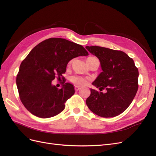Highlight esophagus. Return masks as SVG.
<instances>
[{
	"label": "esophagus",
	"instance_id": "obj_1",
	"mask_svg": "<svg viewBox=\"0 0 156 156\" xmlns=\"http://www.w3.org/2000/svg\"><path fill=\"white\" fill-rule=\"evenodd\" d=\"M75 90H76V91H78L79 90L81 89V87H79V86H75Z\"/></svg>",
	"mask_w": 156,
	"mask_h": 156
}]
</instances>
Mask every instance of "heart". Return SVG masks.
I'll list each match as a JSON object with an SVG mask.
<instances>
[{"instance_id": "heart-1", "label": "heart", "mask_w": 156, "mask_h": 156, "mask_svg": "<svg viewBox=\"0 0 156 156\" xmlns=\"http://www.w3.org/2000/svg\"><path fill=\"white\" fill-rule=\"evenodd\" d=\"M72 62H73V60H70L69 62L68 65L70 66L72 64ZM88 78L81 76V75H73V76L70 77V81H72V83H73L75 84H76V85H77V86L86 85L88 83Z\"/></svg>"}]
</instances>
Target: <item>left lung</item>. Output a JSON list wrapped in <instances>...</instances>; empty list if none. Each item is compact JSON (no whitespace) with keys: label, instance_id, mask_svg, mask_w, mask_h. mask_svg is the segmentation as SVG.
I'll return each instance as SVG.
<instances>
[{"label":"left lung","instance_id":"1","mask_svg":"<svg viewBox=\"0 0 156 156\" xmlns=\"http://www.w3.org/2000/svg\"><path fill=\"white\" fill-rule=\"evenodd\" d=\"M90 53L100 61L103 72L92 84L100 91L90 89L86 103L96 115L114 117L125 111L138 90V68L133 60L124 52L100 46H87Z\"/></svg>","mask_w":156,"mask_h":156}]
</instances>
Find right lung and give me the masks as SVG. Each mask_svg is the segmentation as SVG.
Wrapping results in <instances>:
<instances>
[{
  "label": "right lung",
  "instance_id": "obj_1",
  "mask_svg": "<svg viewBox=\"0 0 156 156\" xmlns=\"http://www.w3.org/2000/svg\"><path fill=\"white\" fill-rule=\"evenodd\" d=\"M88 55L81 45L59 37H51L37 44L22 61L16 77L20 100L27 109L37 117L47 119L62 112L65 103L75 93L73 85L62 76L70 60ZM62 78V89L51 85Z\"/></svg>",
  "mask_w": 156,
  "mask_h": 156
}]
</instances>
